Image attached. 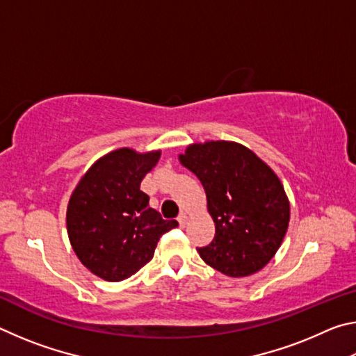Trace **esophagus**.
I'll return each mask as SVG.
<instances>
[{
	"label": "esophagus",
	"instance_id": "34e87169",
	"mask_svg": "<svg viewBox=\"0 0 356 356\" xmlns=\"http://www.w3.org/2000/svg\"><path fill=\"white\" fill-rule=\"evenodd\" d=\"M177 221H179V225L184 227V226L186 225V221H188V215H186L185 212H182V213H180V215H179V218H177Z\"/></svg>",
	"mask_w": 356,
	"mask_h": 356
}]
</instances>
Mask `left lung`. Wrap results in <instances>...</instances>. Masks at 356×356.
<instances>
[{
	"label": "left lung",
	"instance_id": "left-lung-1",
	"mask_svg": "<svg viewBox=\"0 0 356 356\" xmlns=\"http://www.w3.org/2000/svg\"><path fill=\"white\" fill-rule=\"evenodd\" d=\"M179 161L201 180L215 222L204 262L232 278L262 270L284 240L291 204L280 177L251 149L234 141L195 143Z\"/></svg>",
	"mask_w": 356,
	"mask_h": 356
}]
</instances>
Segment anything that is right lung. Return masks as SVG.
I'll list each match as a JSON object with an SVG mask.
<instances>
[{
    "mask_svg": "<svg viewBox=\"0 0 356 356\" xmlns=\"http://www.w3.org/2000/svg\"><path fill=\"white\" fill-rule=\"evenodd\" d=\"M160 155L161 150H113L89 168L72 193L65 215L70 245L102 280L130 278L154 257L160 237L179 226L149 207V196L140 190Z\"/></svg>",
    "mask_w": 356,
    "mask_h": 356,
    "instance_id": "right-lung-1",
    "label": "right lung"
}]
</instances>
